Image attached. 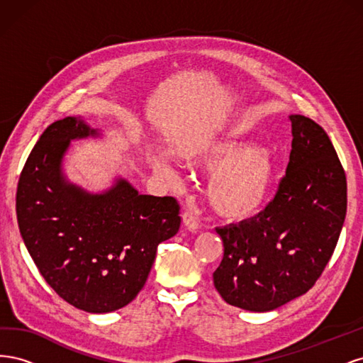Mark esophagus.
I'll list each match as a JSON object with an SVG mask.
<instances>
[{"mask_svg":"<svg viewBox=\"0 0 363 363\" xmlns=\"http://www.w3.org/2000/svg\"><path fill=\"white\" fill-rule=\"evenodd\" d=\"M183 223L189 230H192V232L199 230V227H200L199 219H196L195 213L192 211H189V208H188V211H184V213H183Z\"/></svg>","mask_w":363,"mask_h":363,"instance_id":"34e87169","label":"esophagus"}]
</instances>
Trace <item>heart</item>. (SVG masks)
Wrapping results in <instances>:
<instances>
[{
  "label": "heart",
  "mask_w": 363,
  "mask_h": 363,
  "mask_svg": "<svg viewBox=\"0 0 363 363\" xmlns=\"http://www.w3.org/2000/svg\"><path fill=\"white\" fill-rule=\"evenodd\" d=\"M213 171L207 183V200L213 211L230 221L256 213L268 200L276 180L277 164L269 151L247 142H215L196 159Z\"/></svg>",
  "instance_id": "1"
}]
</instances>
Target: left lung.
Listing matches in <instances>:
<instances>
[{"instance_id": "obj_1", "label": "left lung", "mask_w": 363, "mask_h": 363, "mask_svg": "<svg viewBox=\"0 0 363 363\" xmlns=\"http://www.w3.org/2000/svg\"><path fill=\"white\" fill-rule=\"evenodd\" d=\"M292 150L276 195L250 221L218 227L224 244L213 284L228 304L268 312L309 291L336 248L347 177L321 125L291 115Z\"/></svg>"}]
</instances>
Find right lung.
Here are the masks:
<instances>
[{"instance_id": "1", "label": "right lung", "mask_w": 363, "mask_h": 363, "mask_svg": "<svg viewBox=\"0 0 363 363\" xmlns=\"http://www.w3.org/2000/svg\"><path fill=\"white\" fill-rule=\"evenodd\" d=\"M89 135L96 131L74 116L47 127L19 175L16 216L54 292L77 309L106 313L136 298L157 245L179 232L182 218L177 199L140 195L124 180L103 195L65 183L69 140Z\"/></svg>"}]
</instances>
